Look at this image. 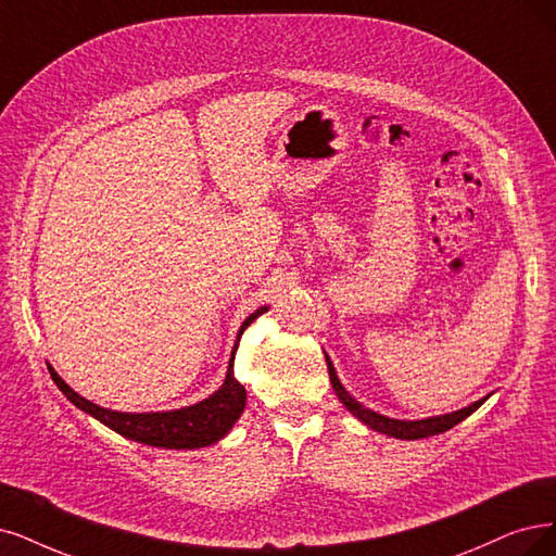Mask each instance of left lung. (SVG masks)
I'll list each match as a JSON object with an SVG mask.
<instances>
[{"instance_id": "left-lung-1", "label": "left lung", "mask_w": 556, "mask_h": 556, "mask_svg": "<svg viewBox=\"0 0 556 556\" xmlns=\"http://www.w3.org/2000/svg\"><path fill=\"white\" fill-rule=\"evenodd\" d=\"M325 362H327V371H330V382H332V389L337 392L339 401L348 407V413H351L353 417H357L364 426L378 430V433L382 435H389V438H396V440H421V438H430V435H440L444 433V430L454 428L456 424H460L463 419H467L475 409H479L488 396H483L481 401L471 403L463 409H456V413H448V415H438V417H426V419H392V417H384L380 413H374V409H368L366 405H362L359 401H355L351 394L345 392V387L341 384L339 376H337V368L332 364V359L325 355Z\"/></svg>"}]
</instances>
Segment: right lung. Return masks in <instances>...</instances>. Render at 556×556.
<instances>
[{
    "label": "right lung",
    "instance_id": "obj_1",
    "mask_svg": "<svg viewBox=\"0 0 556 556\" xmlns=\"http://www.w3.org/2000/svg\"><path fill=\"white\" fill-rule=\"evenodd\" d=\"M270 306H261L254 314L244 318L238 330V339L233 343L229 368H226V378L217 392H213L208 399H203L194 405H185L178 409H164V413H118V409H110L91 403L89 399L79 396L66 380L61 378L54 368L48 364V371L54 380V384L61 389L75 407H79L81 413L91 415L100 424H105L112 428L114 433L128 438L139 444H149V446H160V448H203L219 442L224 435H229V430L233 424L240 419L244 403H247V392L244 387L238 382L233 376V362H236V351L240 337L244 332V327L250 325L256 316L265 314Z\"/></svg>",
    "mask_w": 556,
    "mask_h": 556
}]
</instances>
